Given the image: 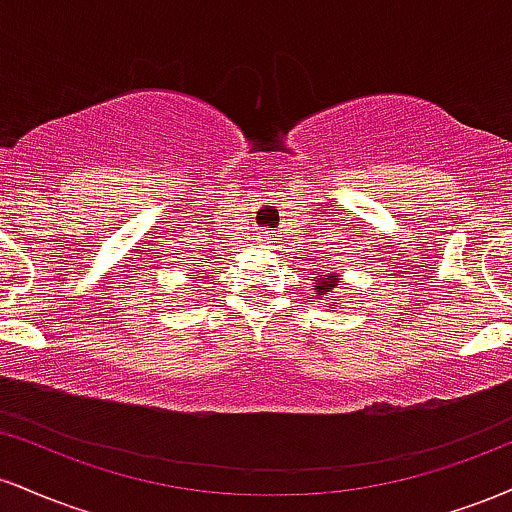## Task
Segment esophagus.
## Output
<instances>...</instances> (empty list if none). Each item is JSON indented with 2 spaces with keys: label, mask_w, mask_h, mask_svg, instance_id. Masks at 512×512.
<instances>
[{
  "label": "esophagus",
  "mask_w": 512,
  "mask_h": 512,
  "mask_svg": "<svg viewBox=\"0 0 512 512\" xmlns=\"http://www.w3.org/2000/svg\"><path fill=\"white\" fill-rule=\"evenodd\" d=\"M272 231H260V233H257V236H255V243L257 245H262V248H264V245H269V243H272Z\"/></svg>",
  "instance_id": "esophagus-1"
}]
</instances>
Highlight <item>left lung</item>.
Returning a JSON list of instances; mask_svg holds the SVG:
<instances>
[{
  "label": "left lung",
  "mask_w": 512,
  "mask_h": 512,
  "mask_svg": "<svg viewBox=\"0 0 512 512\" xmlns=\"http://www.w3.org/2000/svg\"><path fill=\"white\" fill-rule=\"evenodd\" d=\"M339 279H342V274L332 267L317 269V272H313V276H310V281L315 284L317 298H322V301H325V298H330V301L337 298L334 293H337V289H339ZM327 308H330V305H327Z\"/></svg>",
  "instance_id": "left-lung-1"
}]
</instances>
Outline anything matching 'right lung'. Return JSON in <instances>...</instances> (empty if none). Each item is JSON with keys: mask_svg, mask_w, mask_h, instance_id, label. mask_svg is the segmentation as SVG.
I'll list each match as a JSON object with an SVG mask.
<instances>
[{"mask_svg": "<svg viewBox=\"0 0 512 512\" xmlns=\"http://www.w3.org/2000/svg\"><path fill=\"white\" fill-rule=\"evenodd\" d=\"M192 267H195V269H190V272H187V279H192V284H197V267H199V257H197V264H192Z\"/></svg>", "mask_w": 512, "mask_h": 512, "instance_id": "obj_1", "label": "right lung"}]
</instances>
